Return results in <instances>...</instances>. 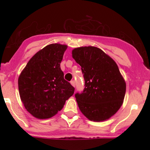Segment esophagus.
Wrapping results in <instances>:
<instances>
[{"instance_id":"esophagus-1","label":"esophagus","mask_w":150,"mask_h":150,"mask_svg":"<svg viewBox=\"0 0 150 150\" xmlns=\"http://www.w3.org/2000/svg\"><path fill=\"white\" fill-rule=\"evenodd\" d=\"M70 84H71L72 86H73V87H75V81H74V80L70 81Z\"/></svg>"}]
</instances>
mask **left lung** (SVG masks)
<instances>
[{
    "mask_svg": "<svg viewBox=\"0 0 150 150\" xmlns=\"http://www.w3.org/2000/svg\"><path fill=\"white\" fill-rule=\"evenodd\" d=\"M72 56L81 66L85 81L82 93L75 94L80 111L92 121L109 119L123 104L126 90L116 63L95 46L75 48Z\"/></svg>",
    "mask_w": 150,
    "mask_h": 150,
    "instance_id": "1",
    "label": "left lung"
}]
</instances>
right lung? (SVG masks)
Here are the masks:
<instances>
[{"label": "right lung", "mask_w": 150, "mask_h": 150, "mask_svg": "<svg viewBox=\"0 0 150 150\" xmlns=\"http://www.w3.org/2000/svg\"><path fill=\"white\" fill-rule=\"evenodd\" d=\"M67 48L60 44L45 46L32 56L19 76L20 99L35 118L55 116L73 94L75 88L64 80L60 65Z\"/></svg>", "instance_id": "obj_1"}]
</instances>
